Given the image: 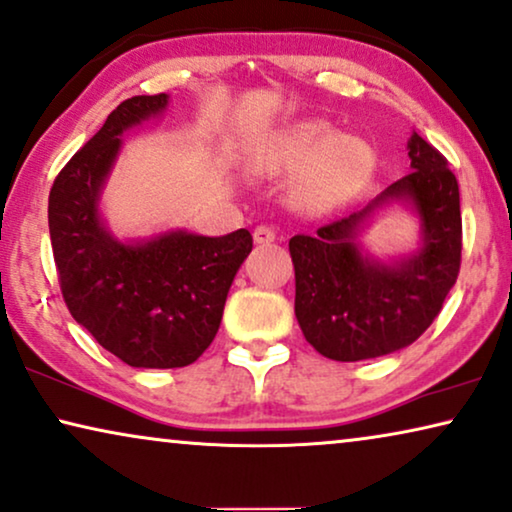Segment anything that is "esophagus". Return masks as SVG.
I'll return each instance as SVG.
<instances>
[{"label": "esophagus", "instance_id": "esophagus-1", "mask_svg": "<svg viewBox=\"0 0 512 512\" xmlns=\"http://www.w3.org/2000/svg\"><path fill=\"white\" fill-rule=\"evenodd\" d=\"M253 239H255V243H259V246H269V243L276 241V232H273L271 227L259 225V227H255Z\"/></svg>", "mask_w": 512, "mask_h": 512}]
</instances>
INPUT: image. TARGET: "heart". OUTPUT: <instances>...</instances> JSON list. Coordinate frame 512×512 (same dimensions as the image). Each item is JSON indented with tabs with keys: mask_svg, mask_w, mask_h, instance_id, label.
Wrapping results in <instances>:
<instances>
[{
	"mask_svg": "<svg viewBox=\"0 0 512 512\" xmlns=\"http://www.w3.org/2000/svg\"><path fill=\"white\" fill-rule=\"evenodd\" d=\"M376 167L369 143L352 134H331L325 120L287 127L262 155V171L287 176L301 171L292 199L306 213H327L362 190Z\"/></svg>",
	"mask_w": 512,
	"mask_h": 512,
	"instance_id": "1",
	"label": "heart"
}]
</instances>
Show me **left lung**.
I'll return each instance as SVG.
<instances>
[{"instance_id": "left-lung-1", "label": "left lung", "mask_w": 512, "mask_h": 512, "mask_svg": "<svg viewBox=\"0 0 512 512\" xmlns=\"http://www.w3.org/2000/svg\"><path fill=\"white\" fill-rule=\"evenodd\" d=\"M410 174L362 211L318 234L290 239L294 315L306 341L336 362L390 355L417 341L455 285L462 262L459 185L445 157L420 134L408 139ZM401 203L418 218L421 241L408 256L380 260L361 236L378 210Z\"/></svg>"}]
</instances>
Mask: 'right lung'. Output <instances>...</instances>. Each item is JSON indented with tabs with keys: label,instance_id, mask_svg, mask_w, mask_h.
I'll list each match as a JSON object with an SVG mask.
<instances>
[{
	"label": "right lung",
	"instance_id": "right-lung-1",
	"mask_svg": "<svg viewBox=\"0 0 512 512\" xmlns=\"http://www.w3.org/2000/svg\"><path fill=\"white\" fill-rule=\"evenodd\" d=\"M169 95L125 99L71 157L48 197V229L64 304L97 343L136 369L197 362L220 329L227 292L253 250L248 229L201 236L167 229L118 239L102 194L122 134L162 118Z\"/></svg>",
	"mask_w": 512,
	"mask_h": 512
}]
</instances>
